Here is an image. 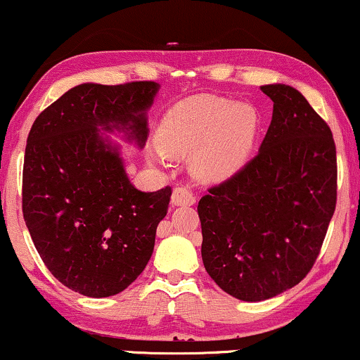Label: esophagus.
Returning a JSON list of instances; mask_svg holds the SVG:
<instances>
[{
    "mask_svg": "<svg viewBox=\"0 0 360 360\" xmlns=\"http://www.w3.org/2000/svg\"><path fill=\"white\" fill-rule=\"evenodd\" d=\"M172 207H179V205H193L195 203V195L192 193V190H188L187 187H176L172 193Z\"/></svg>",
    "mask_w": 360,
    "mask_h": 360,
    "instance_id": "34e87169",
    "label": "esophagus"
}]
</instances>
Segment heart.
Instances as JSON below:
<instances>
[{"label":"heart","mask_w":360,"mask_h":360,"mask_svg":"<svg viewBox=\"0 0 360 360\" xmlns=\"http://www.w3.org/2000/svg\"><path fill=\"white\" fill-rule=\"evenodd\" d=\"M259 115L245 103L198 95L176 103L158 130L162 148L172 155L192 151V170L203 180L227 179L243 165L254 146Z\"/></svg>","instance_id":"heart-1"}]
</instances>
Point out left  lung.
<instances>
[{
    "instance_id": "obj_1",
    "label": "left lung",
    "mask_w": 360,
    "mask_h": 360,
    "mask_svg": "<svg viewBox=\"0 0 360 360\" xmlns=\"http://www.w3.org/2000/svg\"><path fill=\"white\" fill-rule=\"evenodd\" d=\"M274 101L259 153L198 202L202 260L221 290L267 300L312 270L337 203V155L329 125L302 93L260 88Z\"/></svg>"
}]
</instances>
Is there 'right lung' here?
Returning a JSON list of instances; mask_svg holds the SVG:
<instances>
[{
	"mask_svg": "<svg viewBox=\"0 0 360 360\" xmlns=\"http://www.w3.org/2000/svg\"><path fill=\"white\" fill-rule=\"evenodd\" d=\"M155 82L83 83L34 120L26 140L23 217L46 269L86 297H110L148 264L172 188L140 192L118 148L100 130H123L143 146Z\"/></svg>",
	"mask_w": 360,
	"mask_h": 360,
	"instance_id": "1",
	"label": "right lung"
}]
</instances>
